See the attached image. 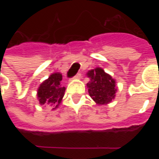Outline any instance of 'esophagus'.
Masks as SVG:
<instances>
[{"mask_svg":"<svg viewBox=\"0 0 159 159\" xmlns=\"http://www.w3.org/2000/svg\"><path fill=\"white\" fill-rule=\"evenodd\" d=\"M80 77H81V74H80V73H77V74H76V76H74L73 78H74V79H79Z\"/></svg>","mask_w":159,"mask_h":159,"instance_id":"1","label":"esophagus"}]
</instances>
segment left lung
<instances>
[{
	"label": "left lung",
	"mask_w": 159,
	"mask_h": 159,
	"mask_svg": "<svg viewBox=\"0 0 159 159\" xmlns=\"http://www.w3.org/2000/svg\"><path fill=\"white\" fill-rule=\"evenodd\" d=\"M87 76L90 79L87 83L89 93L95 103L107 105L114 100L117 92L116 81L102 68L97 67L89 70Z\"/></svg>",
	"instance_id": "8db88e82"
}]
</instances>
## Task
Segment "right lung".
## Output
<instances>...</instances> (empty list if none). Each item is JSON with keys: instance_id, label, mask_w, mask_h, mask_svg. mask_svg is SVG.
Masks as SVG:
<instances>
[{"instance_id": "obj_1", "label": "right lung", "mask_w": 159, "mask_h": 159, "mask_svg": "<svg viewBox=\"0 0 159 159\" xmlns=\"http://www.w3.org/2000/svg\"><path fill=\"white\" fill-rule=\"evenodd\" d=\"M62 75L52 73L40 85L37 90V98L42 106H52V110L58 108L65 95L66 88L60 84Z\"/></svg>"}]
</instances>
